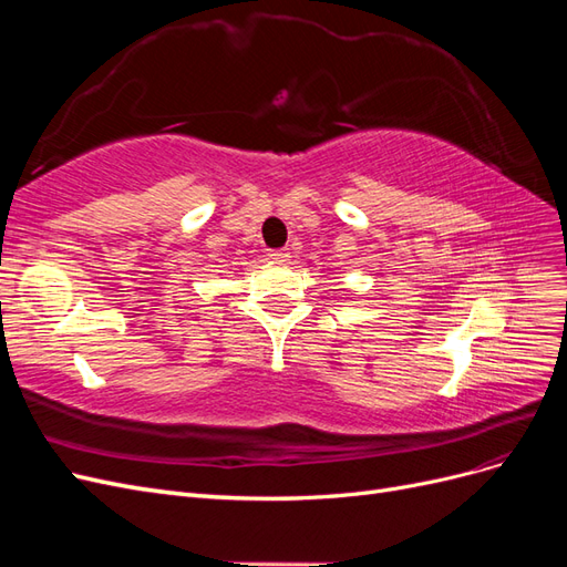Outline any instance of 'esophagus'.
<instances>
[{"mask_svg":"<svg viewBox=\"0 0 567 567\" xmlns=\"http://www.w3.org/2000/svg\"><path fill=\"white\" fill-rule=\"evenodd\" d=\"M269 257L277 262H284V260H288L290 252H288V248H277V250H269Z\"/></svg>","mask_w":567,"mask_h":567,"instance_id":"1","label":"esophagus"}]
</instances>
